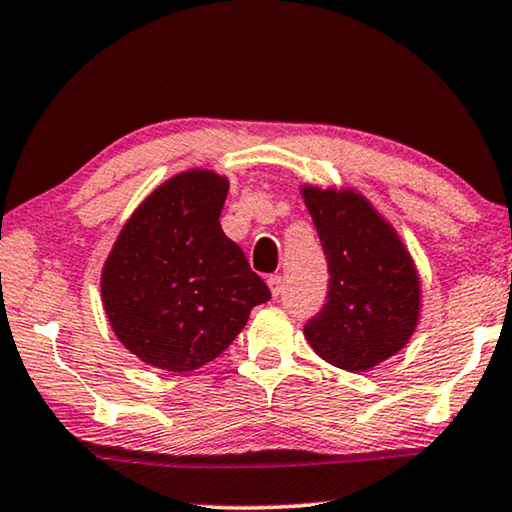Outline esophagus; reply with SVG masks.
Segmentation results:
<instances>
[{
    "label": "esophagus",
    "mask_w": 512,
    "mask_h": 512,
    "mask_svg": "<svg viewBox=\"0 0 512 512\" xmlns=\"http://www.w3.org/2000/svg\"><path fill=\"white\" fill-rule=\"evenodd\" d=\"M269 287H271V294L278 298L282 294V275L275 273V275H269Z\"/></svg>",
    "instance_id": "34e87169"
}]
</instances>
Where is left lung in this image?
<instances>
[{"instance_id":"1","label":"left lung","mask_w":512,"mask_h":512,"mask_svg":"<svg viewBox=\"0 0 512 512\" xmlns=\"http://www.w3.org/2000/svg\"><path fill=\"white\" fill-rule=\"evenodd\" d=\"M328 262L326 305L305 323L323 360L367 371L408 342L419 316V278L401 239L360 193L303 191Z\"/></svg>"}]
</instances>
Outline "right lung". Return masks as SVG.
<instances>
[{"label":"right lung","mask_w":512,"mask_h":512,"mask_svg":"<svg viewBox=\"0 0 512 512\" xmlns=\"http://www.w3.org/2000/svg\"><path fill=\"white\" fill-rule=\"evenodd\" d=\"M227 180L189 170L129 218L104 264L116 337L152 367L184 373L218 358L271 291L221 230Z\"/></svg>","instance_id":"1"}]
</instances>
